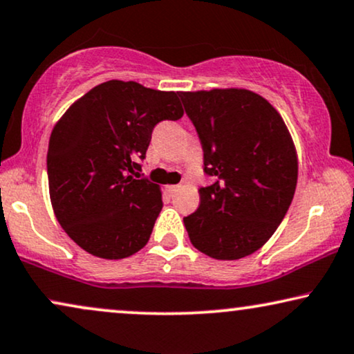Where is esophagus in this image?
I'll return each mask as SVG.
<instances>
[{
	"mask_svg": "<svg viewBox=\"0 0 354 354\" xmlns=\"http://www.w3.org/2000/svg\"><path fill=\"white\" fill-rule=\"evenodd\" d=\"M166 190L169 192V194H174V192L178 190V185H167Z\"/></svg>",
	"mask_w": 354,
	"mask_h": 354,
	"instance_id": "obj_1",
	"label": "esophagus"
}]
</instances>
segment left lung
Listing matches in <instances>:
<instances>
[{
  "mask_svg": "<svg viewBox=\"0 0 354 354\" xmlns=\"http://www.w3.org/2000/svg\"><path fill=\"white\" fill-rule=\"evenodd\" d=\"M203 149L200 206L183 218L188 237L211 259L259 250L291 205L297 158L286 125L268 100L247 89L180 93Z\"/></svg>",
  "mask_w": 354,
  "mask_h": 354,
  "instance_id": "8db88e82",
  "label": "left lung"
}]
</instances>
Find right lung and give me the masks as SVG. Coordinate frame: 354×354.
<instances>
[{
  "instance_id": "add662e5",
  "label": "right lung",
  "mask_w": 354,
  "mask_h": 354,
  "mask_svg": "<svg viewBox=\"0 0 354 354\" xmlns=\"http://www.w3.org/2000/svg\"><path fill=\"white\" fill-rule=\"evenodd\" d=\"M177 93L107 81L76 100L50 136L47 174L58 223L81 249L118 260L148 244L159 185L138 178L154 127L178 120Z\"/></svg>"
}]
</instances>
